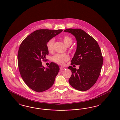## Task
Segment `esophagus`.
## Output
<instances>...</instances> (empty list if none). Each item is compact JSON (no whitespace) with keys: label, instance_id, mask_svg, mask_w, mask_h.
<instances>
[{"label":"esophagus","instance_id":"1","mask_svg":"<svg viewBox=\"0 0 120 120\" xmlns=\"http://www.w3.org/2000/svg\"><path fill=\"white\" fill-rule=\"evenodd\" d=\"M65 69V68H64V67H60V71H63V70H64Z\"/></svg>","mask_w":120,"mask_h":120}]
</instances>
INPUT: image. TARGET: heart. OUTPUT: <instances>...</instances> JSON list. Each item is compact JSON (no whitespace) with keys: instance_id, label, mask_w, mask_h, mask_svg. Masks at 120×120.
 Instances as JSON below:
<instances>
[{"instance_id":"b5f03b06","label":"heart","mask_w":120,"mask_h":120,"mask_svg":"<svg viewBox=\"0 0 120 120\" xmlns=\"http://www.w3.org/2000/svg\"><path fill=\"white\" fill-rule=\"evenodd\" d=\"M63 40L67 46H69L72 44V39L68 35L63 36ZM55 40L54 38H51L48 40L46 43V47L48 51L49 52H52L53 50V45ZM52 60L55 63L60 65H64L67 63L70 59L68 55L66 54H56L54 55L52 58Z\"/></svg>"}]
</instances>
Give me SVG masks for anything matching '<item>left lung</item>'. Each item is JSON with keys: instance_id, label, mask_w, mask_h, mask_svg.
<instances>
[{"instance_id": "1", "label": "left lung", "mask_w": 120, "mask_h": 120, "mask_svg": "<svg viewBox=\"0 0 120 120\" xmlns=\"http://www.w3.org/2000/svg\"><path fill=\"white\" fill-rule=\"evenodd\" d=\"M64 32L75 37L77 48L71 64L80 65L78 70L69 67L72 72L69 84L78 90L86 91L95 84L101 72L103 58L100 48L97 41L81 29H68Z\"/></svg>"}]
</instances>
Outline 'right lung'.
I'll list each match as a JSON object with an SVG mask.
<instances>
[{
    "label": "right lung",
    "mask_w": 120,
    "mask_h": 120,
    "mask_svg": "<svg viewBox=\"0 0 120 120\" xmlns=\"http://www.w3.org/2000/svg\"><path fill=\"white\" fill-rule=\"evenodd\" d=\"M63 30H38L29 34L22 42L17 54L18 66L21 77L26 85L34 91H45L53 85L59 68L51 63L45 68L41 61L49 54L46 43Z\"/></svg>",
    "instance_id": "add662e5"
}]
</instances>
